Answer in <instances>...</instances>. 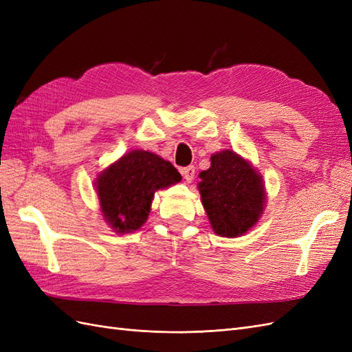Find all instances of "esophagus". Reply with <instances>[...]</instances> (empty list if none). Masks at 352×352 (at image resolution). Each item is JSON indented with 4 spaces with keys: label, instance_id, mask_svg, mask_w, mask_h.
I'll list each match as a JSON object with an SVG mask.
<instances>
[{
    "label": "esophagus",
    "instance_id": "34e87169",
    "mask_svg": "<svg viewBox=\"0 0 352 352\" xmlns=\"http://www.w3.org/2000/svg\"><path fill=\"white\" fill-rule=\"evenodd\" d=\"M180 172H182V175H184V177H185L186 182H192V180H194V176H195V167H194V166L184 167L182 170H180Z\"/></svg>",
    "mask_w": 352,
    "mask_h": 352
}]
</instances>
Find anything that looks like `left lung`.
Here are the masks:
<instances>
[{"label": "left lung", "mask_w": 352, "mask_h": 352, "mask_svg": "<svg viewBox=\"0 0 352 352\" xmlns=\"http://www.w3.org/2000/svg\"><path fill=\"white\" fill-rule=\"evenodd\" d=\"M198 190L212 232L238 238L257 225L267 194L261 173L250 160L233 150L211 155L210 168L199 173Z\"/></svg>", "instance_id": "obj_1"}]
</instances>
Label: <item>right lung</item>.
<instances>
[{"instance_id":"right-lung-1","label":"right lung","mask_w":352,"mask_h":352,"mask_svg":"<svg viewBox=\"0 0 352 352\" xmlns=\"http://www.w3.org/2000/svg\"><path fill=\"white\" fill-rule=\"evenodd\" d=\"M182 180L175 166L160 155L132 150L95 179L104 221L116 233H132L148 220L154 194Z\"/></svg>"}]
</instances>
